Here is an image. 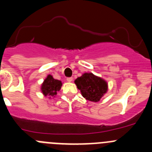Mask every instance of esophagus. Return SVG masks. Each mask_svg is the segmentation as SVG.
<instances>
[{"label":"esophagus","mask_w":152,"mask_h":152,"mask_svg":"<svg viewBox=\"0 0 152 152\" xmlns=\"http://www.w3.org/2000/svg\"><path fill=\"white\" fill-rule=\"evenodd\" d=\"M72 80H73V78H72V77H68V78H67V81H68V82H72Z\"/></svg>","instance_id":"obj_1"}]
</instances>
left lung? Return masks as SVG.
<instances>
[{"instance_id": "8db88e82", "label": "left lung", "mask_w": 152, "mask_h": 152, "mask_svg": "<svg viewBox=\"0 0 152 152\" xmlns=\"http://www.w3.org/2000/svg\"><path fill=\"white\" fill-rule=\"evenodd\" d=\"M75 84L86 100L92 102L100 101L108 91V83L93 73H84L75 80Z\"/></svg>"}]
</instances>
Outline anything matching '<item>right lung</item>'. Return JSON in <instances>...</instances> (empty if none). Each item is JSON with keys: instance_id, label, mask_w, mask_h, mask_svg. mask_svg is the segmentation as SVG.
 Masks as SVG:
<instances>
[{"instance_id": "obj_1", "label": "right lung", "mask_w": 152, "mask_h": 152, "mask_svg": "<svg viewBox=\"0 0 152 152\" xmlns=\"http://www.w3.org/2000/svg\"><path fill=\"white\" fill-rule=\"evenodd\" d=\"M62 86L61 80H56L51 75H47L41 85V92L45 96L49 98L55 97L57 95V92L59 91Z\"/></svg>"}]
</instances>
